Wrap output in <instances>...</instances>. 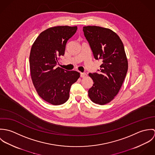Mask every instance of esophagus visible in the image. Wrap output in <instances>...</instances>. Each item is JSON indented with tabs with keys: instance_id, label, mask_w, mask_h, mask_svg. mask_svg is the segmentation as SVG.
Listing matches in <instances>:
<instances>
[{
	"instance_id": "1",
	"label": "esophagus",
	"mask_w": 155,
	"mask_h": 155,
	"mask_svg": "<svg viewBox=\"0 0 155 155\" xmlns=\"http://www.w3.org/2000/svg\"><path fill=\"white\" fill-rule=\"evenodd\" d=\"M87 76V74L86 73H81V78H86Z\"/></svg>"
}]
</instances>
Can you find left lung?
Returning a JSON list of instances; mask_svg holds the SVG:
<instances>
[{"label": "left lung", "mask_w": 155, "mask_h": 155, "mask_svg": "<svg viewBox=\"0 0 155 155\" xmlns=\"http://www.w3.org/2000/svg\"><path fill=\"white\" fill-rule=\"evenodd\" d=\"M83 31L94 58L102 60L100 71L89 74L94 81L89 97L94 103L104 105L114 98L126 76L128 64L124 46L109 28L89 25L84 27Z\"/></svg>", "instance_id": "1"}]
</instances>
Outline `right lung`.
<instances>
[{"label": "right lung", "mask_w": 155, "mask_h": 155, "mask_svg": "<svg viewBox=\"0 0 155 155\" xmlns=\"http://www.w3.org/2000/svg\"><path fill=\"white\" fill-rule=\"evenodd\" d=\"M77 28L67 25L49 28L38 36L31 48L29 63L33 85L39 97L52 105L66 102L71 85L80 77L76 71L55 67Z\"/></svg>", "instance_id": "right-lung-1"}]
</instances>
